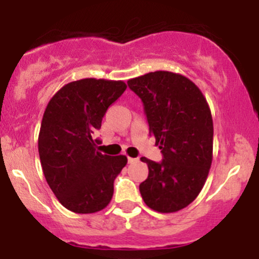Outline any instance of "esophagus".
Masks as SVG:
<instances>
[{
	"instance_id": "34e87169",
	"label": "esophagus",
	"mask_w": 259,
	"mask_h": 259,
	"mask_svg": "<svg viewBox=\"0 0 259 259\" xmlns=\"http://www.w3.org/2000/svg\"><path fill=\"white\" fill-rule=\"evenodd\" d=\"M138 161H139V159H138V158H127V163H129V164L138 163Z\"/></svg>"
}]
</instances>
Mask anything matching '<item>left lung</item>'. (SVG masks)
<instances>
[{
  "label": "left lung",
  "mask_w": 259,
  "mask_h": 259,
  "mask_svg": "<svg viewBox=\"0 0 259 259\" xmlns=\"http://www.w3.org/2000/svg\"><path fill=\"white\" fill-rule=\"evenodd\" d=\"M143 101L160 163L143 156L149 176L139 185L145 204L160 213L189 205L202 190L213 158V120L202 91L185 76L149 72L127 81Z\"/></svg>",
  "instance_id": "1"
}]
</instances>
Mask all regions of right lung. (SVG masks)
Listing matches in <instances>:
<instances>
[{
	"mask_svg": "<svg viewBox=\"0 0 259 259\" xmlns=\"http://www.w3.org/2000/svg\"><path fill=\"white\" fill-rule=\"evenodd\" d=\"M124 81L82 79L66 83L49 101L38 134V154L48 184L74 213H95L110 203L125 155L100 153L94 133L124 93Z\"/></svg>",
	"mask_w": 259,
	"mask_h": 259,
	"instance_id": "right-lung-1",
	"label": "right lung"
}]
</instances>
